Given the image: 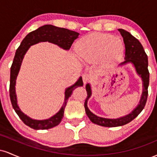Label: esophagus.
Here are the masks:
<instances>
[{"instance_id": "esophagus-1", "label": "esophagus", "mask_w": 157, "mask_h": 157, "mask_svg": "<svg viewBox=\"0 0 157 157\" xmlns=\"http://www.w3.org/2000/svg\"><path fill=\"white\" fill-rule=\"evenodd\" d=\"M91 80V75H89V74L85 73L82 75V81H83L84 85H86L87 82H89Z\"/></svg>"}]
</instances>
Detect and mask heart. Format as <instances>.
<instances>
[{
	"mask_svg": "<svg viewBox=\"0 0 157 157\" xmlns=\"http://www.w3.org/2000/svg\"><path fill=\"white\" fill-rule=\"evenodd\" d=\"M77 52L82 60L93 62L101 59L105 64H112L122 57L124 46L122 40L109 34L94 33L78 42Z\"/></svg>",
	"mask_w": 157,
	"mask_h": 157,
	"instance_id": "obj_1",
	"label": "heart"
}]
</instances>
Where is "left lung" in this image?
<instances>
[{
	"label": "left lung",
	"mask_w": 157,
	"mask_h": 157,
	"mask_svg": "<svg viewBox=\"0 0 157 157\" xmlns=\"http://www.w3.org/2000/svg\"><path fill=\"white\" fill-rule=\"evenodd\" d=\"M118 31L120 32L122 37H123L125 48V60L122 62V63H120V66L127 64L128 63H131L134 65L136 73L142 78V93L138 105L129 114L117 119L103 118L94 114L88 108L87 102L89 97L91 96V89L90 84L88 83L86 85V89L88 96L86 97L84 103L86 114L93 123L103 126V127H117V126L126 125L128 122L132 121L143 110L145 103H146L147 93H148L147 92V88L149 86V71L147 69L148 61H147V56L145 52L143 46L140 44V41L134 36L131 35L128 32L122 29H119Z\"/></svg>",
	"instance_id": "8db88e82"
}]
</instances>
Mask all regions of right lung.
<instances>
[{
	"mask_svg": "<svg viewBox=\"0 0 157 157\" xmlns=\"http://www.w3.org/2000/svg\"><path fill=\"white\" fill-rule=\"evenodd\" d=\"M80 34L78 32L71 31L67 29L60 28L52 25H44L40 27L35 31L30 32L23 40L21 45L16 50L13 63L11 66L10 70V96L12 107L21 120L27 126L35 130H45L55 127L60 124L63 117L65 107L67 103L68 99L72 94L73 90L79 86H82V77L77 80L75 84L67 88L65 91V100L62 108L60 111L53 117L44 120H37L26 116L21 111L17 103V97L15 94L16 78L20 71L21 63L25 54L32 45L38 44L40 42H48L57 45L65 50H68L75 40H76Z\"/></svg>",
	"mask_w": 157,
	"mask_h": 157,
	"instance_id": "obj_1",
	"label": "right lung"
}]
</instances>
